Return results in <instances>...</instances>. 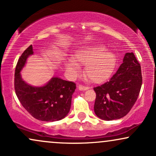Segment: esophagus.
<instances>
[{
    "label": "esophagus",
    "mask_w": 156,
    "mask_h": 156,
    "mask_svg": "<svg viewBox=\"0 0 156 156\" xmlns=\"http://www.w3.org/2000/svg\"><path fill=\"white\" fill-rule=\"evenodd\" d=\"M78 87V89L80 91H85V90H87V89H89V87H85V86H82V85H79Z\"/></svg>",
    "instance_id": "obj_1"
}]
</instances>
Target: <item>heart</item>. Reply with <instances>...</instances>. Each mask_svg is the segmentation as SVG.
<instances>
[{"label": "heart", "instance_id": "b5f03b06", "mask_svg": "<svg viewBox=\"0 0 156 156\" xmlns=\"http://www.w3.org/2000/svg\"><path fill=\"white\" fill-rule=\"evenodd\" d=\"M117 59L112 52L102 45H91L78 50L73 60L65 62V68L72 76L80 73L78 65L86 66L85 74L93 83H101L112 76L115 69Z\"/></svg>", "mask_w": 156, "mask_h": 156}]
</instances>
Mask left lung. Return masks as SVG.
Returning <instances> with one entry per match:
<instances>
[{"mask_svg":"<svg viewBox=\"0 0 156 156\" xmlns=\"http://www.w3.org/2000/svg\"><path fill=\"white\" fill-rule=\"evenodd\" d=\"M141 83L140 64L133 53H125L117 73L106 83L94 88L96 115L106 121L125 117L136 101Z\"/></svg>","mask_w":156,"mask_h":156,"instance_id":"8db88e82","label":"left lung"}]
</instances>
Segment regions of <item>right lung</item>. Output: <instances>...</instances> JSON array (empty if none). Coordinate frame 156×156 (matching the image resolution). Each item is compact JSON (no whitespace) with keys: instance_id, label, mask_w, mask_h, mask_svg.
Listing matches in <instances>:
<instances>
[{"instance_id":"1","label":"right lung","mask_w":156,"mask_h":156,"mask_svg":"<svg viewBox=\"0 0 156 156\" xmlns=\"http://www.w3.org/2000/svg\"><path fill=\"white\" fill-rule=\"evenodd\" d=\"M34 54L30 45L20 57L15 73V89L17 98L30 114L41 121L54 122L62 119L70 110L72 95L76 83L53 77L42 87L27 83L21 77V70L27 58Z\"/></svg>"}]
</instances>
